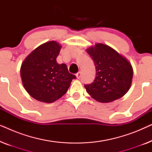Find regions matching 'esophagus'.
<instances>
[{
    "instance_id": "1",
    "label": "esophagus",
    "mask_w": 152,
    "mask_h": 152,
    "mask_svg": "<svg viewBox=\"0 0 152 152\" xmlns=\"http://www.w3.org/2000/svg\"><path fill=\"white\" fill-rule=\"evenodd\" d=\"M76 77L77 79H80L81 77V72H79L76 74Z\"/></svg>"
}]
</instances>
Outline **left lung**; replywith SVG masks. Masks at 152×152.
<instances>
[{"label": "left lung", "mask_w": 152, "mask_h": 152, "mask_svg": "<svg viewBox=\"0 0 152 152\" xmlns=\"http://www.w3.org/2000/svg\"><path fill=\"white\" fill-rule=\"evenodd\" d=\"M93 61L96 77L92 84L85 85L87 93L102 103L121 98L129 90L133 68L125 57L111 47L96 43L86 50Z\"/></svg>", "instance_id": "1"}]
</instances>
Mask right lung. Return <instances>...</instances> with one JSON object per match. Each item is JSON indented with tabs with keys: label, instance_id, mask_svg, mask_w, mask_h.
<instances>
[{
	"label": "right lung",
	"instance_id": "add662e5",
	"mask_svg": "<svg viewBox=\"0 0 152 152\" xmlns=\"http://www.w3.org/2000/svg\"><path fill=\"white\" fill-rule=\"evenodd\" d=\"M61 45L55 41L34 49L22 63L20 77L27 92L37 100L53 103L67 92L76 77L65 64L57 62Z\"/></svg>",
	"mask_w": 152,
	"mask_h": 152
}]
</instances>
